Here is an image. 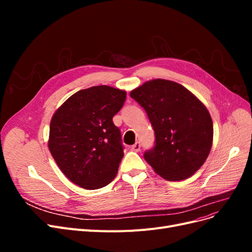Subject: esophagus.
Wrapping results in <instances>:
<instances>
[{
	"label": "esophagus",
	"instance_id": "esophagus-1",
	"mask_svg": "<svg viewBox=\"0 0 252 252\" xmlns=\"http://www.w3.org/2000/svg\"><path fill=\"white\" fill-rule=\"evenodd\" d=\"M131 150H133L135 152L140 151L141 150V144H140V142H136L135 144H133L132 146H131Z\"/></svg>",
	"mask_w": 252,
	"mask_h": 252
}]
</instances>
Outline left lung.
Returning <instances> with one entry per match:
<instances>
[{
    "label": "left lung",
    "mask_w": 252,
    "mask_h": 252,
    "mask_svg": "<svg viewBox=\"0 0 252 252\" xmlns=\"http://www.w3.org/2000/svg\"><path fill=\"white\" fill-rule=\"evenodd\" d=\"M130 96L146 111L155 130L154 148L144 158L168 181L189 178L207 158L213 124L204 104L180 84L157 79L133 89Z\"/></svg>",
    "instance_id": "obj_1"
}]
</instances>
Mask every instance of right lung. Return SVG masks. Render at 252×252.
I'll return each instance as SVG.
<instances>
[{
  "instance_id": "obj_1",
  "label": "right lung",
  "mask_w": 252,
  "mask_h": 252,
  "mask_svg": "<svg viewBox=\"0 0 252 252\" xmlns=\"http://www.w3.org/2000/svg\"><path fill=\"white\" fill-rule=\"evenodd\" d=\"M125 100L124 90L94 86L72 94L53 114L48 147L75 185L98 189L116 178L124 146L112 118Z\"/></svg>"
}]
</instances>
